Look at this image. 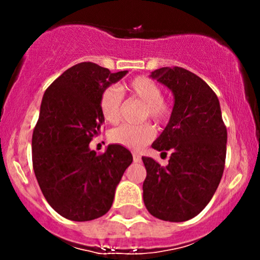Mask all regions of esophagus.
I'll return each instance as SVG.
<instances>
[{
  "mask_svg": "<svg viewBox=\"0 0 260 260\" xmlns=\"http://www.w3.org/2000/svg\"><path fill=\"white\" fill-rule=\"evenodd\" d=\"M133 161H135V162H140L141 161V156L138 153H136V152H133Z\"/></svg>",
  "mask_w": 260,
  "mask_h": 260,
  "instance_id": "obj_1",
  "label": "esophagus"
}]
</instances>
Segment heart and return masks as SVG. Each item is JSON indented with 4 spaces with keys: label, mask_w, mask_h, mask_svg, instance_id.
Instances as JSON below:
<instances>
[{
    "label": "heart",
    "mask_w": 260,
    "mask_h": 260,
    "mask_svg": "<svg viewBox=\"0 0 260 260\" xmlns=\"http://www.w3.org/2000/svg\"><path fill=\"white\" fill-rule=\"evenodd\" d=\"M125 89L129 95L145 104L142 109V119L151 118L158 124L169 122L172 114V104L169 99L162 96V88L158 83L148 77L133 78L127 84ZM122 93L115 86L104 89L99 98V109L107 122L118 123L122 114ZM156 136V129L149 122L140 124H122L109 133L113 143L128 147L132 149H141L148 145Z\"/></svg>",
    "instance_id": "b5f03b06"
}]
</instances>
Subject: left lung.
Returning <instances> with one entry per match:
<instances>
[{
	"label": "left lung",
	"mask_w": 260,
	"mask_h": 260,
	"mask_svg": "<svg viewBox=\"0 0 260 260\" xmlns=\"http://www.w3.org/2000/svg\"><path fill=\"white\" fill-rule=\"evenodd\" d=\"M151 77L174 93L171 118L152 148L171 157L166 167L142 157L147 176L143 201L157 219L181 222L204 210L225 166L226 127L219 99L200 77L183 68H161Z\"/></svg>",
	"instance_id": "8db88e82"
}]
</instances>
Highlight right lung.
I'll return each instance as SVG.
<instances>
[{
  "label": "right lung",
  "instance_id": "obj_1",
  "mask_svg": "<svg viewBox=\"0 0 260 260\" xmlns=\"http://www.w3.org/2000/svg\"><path fill=\"white\" fill-rule=\"evenodd\" d=\"M127 73L80 62L52 81L43 96L32 133L34 172L49 205L73 221L107 214L115 187L133 161L120 145H109L101 154L89 148L104 123L102 91Z\"/></svg>",
  "mask_w": 260,
  "mask_h": 260
}]
</instances>
